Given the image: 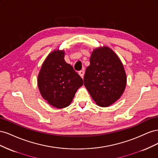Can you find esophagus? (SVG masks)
<instances>
[{
    "label": "esophagus",
    "mask_w": 158,
    "mask_h": 158,
    "mask_svg": "<svg viewBox=\"0 0 158 158\" xmlns=\"http://www.w3.org/2000/svg\"><path fill=\"white\" fill-rule=\"evenodd\" d=\"M78 74H79V75L81 76V77H82V78H83L84 75V72L83 70H80V71L78 72Z\"/></svg>",
    "instance_id": "obj_1"
}]
</instances>
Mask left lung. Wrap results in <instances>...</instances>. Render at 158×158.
<instances>
[{
  "label": "left lung",
  "instance_id": "obj_1",
  "mask_svg": "<svg viewBox=\"0 0 158 158\" xmlns=\"http://www.w3.org/2000/svg\"><path fill=\"white\" fill-rule=\"evenodd\" d=\"M85 69L84 85L98 106L106 107L121 98L127 84L123 64L112 49H95Z\"/></svg>",
  "mask_w": 158,
  "mask_h": 158
}]
</instances>
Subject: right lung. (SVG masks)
Returning a JSON list of instances; mask_svg holds the SVG:
<instances>
[{
	"label": "right lung",
	"mask_w": 158,
	"mask_h": 158,
	"mask_svg": "<svg viewBox=\"0 0 158 158\" xmlns=\"http://www.w3.org/2000/svg\"><path fill=\"white\" fill-rule=\"evenodd\" d=\"M64 51L55 50L47 56L38 75L41 96L57 109L68 107L83 80L64 60Z\"/></svg>",
	"instance_id": "right-lung-1"
}]
</instances>
